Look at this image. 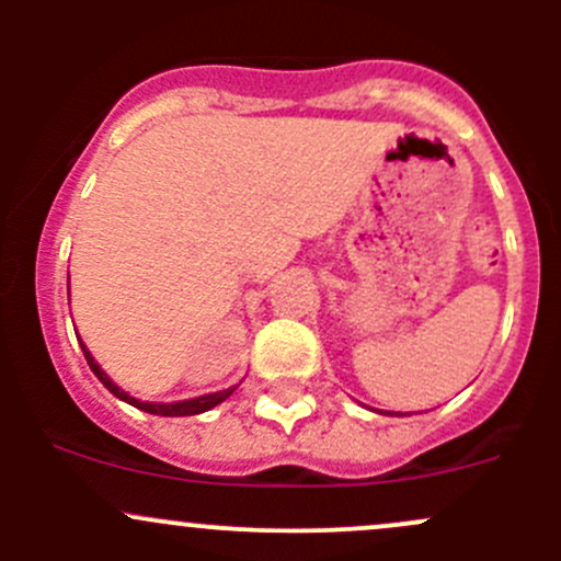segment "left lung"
Segmentation results:
<instances>
[{
  "label": "left lung",
  "mask_w": 561,
  "mask_h": 561,
  "mask_svg": "<svg viewBox=\"0 0 561 561\" xmlns=\"http://www.w3.org/2000/svg\"><path fill=\"white\" fill-rule=\"evenodd\" d=\"M390 415H393V412H390Z\"/></svg>",
  "instance_id": "obj_1"
}]
</instances>
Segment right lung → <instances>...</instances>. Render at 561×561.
<instances>
[{
    "mask_svg": "<svg viewBox=\"0 0 561 561\" xmlns=\"http://www.w3.org/2000/svg\"><path fill=\"white\" fill-rule=\"evenodd\" d=\"M76 336H78V333H76ZM81 350H83V355H87V364H89V369L94 371V377H98V380L103 382V386H105L107 390H111V393L116 396V399L127 401V404L138 407V410H144V412H151V415H162V417H184V415H201V412H208V410H211V407L222 404V401L228 399V396L233 393L236 388H239V386H233V388H228V390H217V393L195 396V399L171 401V404H160V401H140V399H135V396H129L127 390H124V388H118L116 382H113L111 377L105 375V371H103V366H100L98 360H94V355L89 353V350H87V344H83V342H81Z\"/></svg>",
    "mask_w": 561,
    "mask_h": 561,
    "instance_id": "obj_1",
    "label": "right lung"
}]
</instances>
